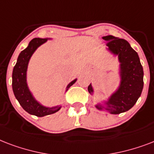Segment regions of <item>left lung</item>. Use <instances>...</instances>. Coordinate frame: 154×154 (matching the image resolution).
I'll use <instances>...</instances> for the list:
<instances>
[{
    "label": "left lung",
    "mask_w": 154,
    "mask_h": 154,
    "mask_svg": "<svg viewBox=\"0 0 154 154\" xmlns=\"http://www.w3.org/2000/svg\"><path fill=\"white\" fill-rule=\"evenodd\" d=\"M103 39L108 42V51L113 55L118 56L120 83L117 90L111 95L108 100L98 103L96 108L116 115L127 112L137 103L142 92L144 72L138 54L126 40L112 35L103 37ZM88 89L92 95L94 90L91 83Z\"/></svg>",
    "instance_id": "left-lung-1"
}]
</instances>
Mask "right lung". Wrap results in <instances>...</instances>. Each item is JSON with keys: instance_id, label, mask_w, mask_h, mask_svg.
Returning <instances> with one entry per match:
<instances>
[{"instance_id": "1", "label": "right lung", "mask_w": 154, "mask_h": 154, "mask_svg": "<svg viewBox=\"0 0 154 154\" xmlns=\"http://www.w3.org/2000/svg\"><path fill=\"white\" fill-rule=\"evenodd\" d=\"M50 38H35L29 42L28 46L21 51L18 55L16 65L14 66L12 75V87L14 94L20 105L24 110L31 115H34L38 117H42L45 116L51 115L57 112L61 108V105L54 107H46L40 103L34 98L31 91L29 89L26 81V74L29 59L39 46L45 43ZM77 79L71 81L66 88V91L71 86L75 83Z\"/></svg>"}]
</instances>
